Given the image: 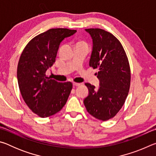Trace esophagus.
<instances>
[{"label": "esophagus", "mask_w": 156, "mask_h": 156, "mask_svg": "<svg viewBox=\"0 0 156 156\" xmlns=\"http://www.w3.org/2000/svg\"><path fill=\"white\" fill-rule=\"evenodd\" d=\"M80 83H73V85L74 86V87H78V86H79L80 85Z\"/></svg>", "instance_id": "obj_1"}]
</instances>
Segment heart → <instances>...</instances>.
Returning a JSON list of instances; mask_svg holds the SVG:
<instances>
[{"mask_svg":"<svg viewBox=\"0 0 156 156\" xmlns=\"http://www.w3.org/2000/svg\"><path fill=\"white\" fill-rule=\"evenodd\" d=\"M85 44L84 43H79L78 44Z\"/></svg>","mask_w":156,"mask_h":156,"instance_id":"b5f03b06","label":"heart"}]
</instances>
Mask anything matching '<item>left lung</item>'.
Listing matches in <instances>:
<instances>
[{"instance_id": "left-lung-1", "label": "left lung", "mask_w": 156, "mask_h": 156, "mask_svg": "<svg viewBox=\"0 0 156 156\" xmlns=\"http://www.w3.org/2000/svg\"><path fill=\"white\" fill-rule=\"evenodd\" d=\"M93 42L89 66L96 73L99 88L85 83L89 95L84 105L89 113L106 121L114 117L125 103L130 87L131 72L123 47L115 37L102 29H86Z\"/></svg>"}]
</instances>
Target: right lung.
<instances>
[{
    "label": "right lung",
    "instance_id": "add662e5",
    "mask_svg": "<svg viewBox=\"0 0 156 156\" xmlns=\"http://www.w3.org/2000/svg\"><path fill=\"white\" fill-rule=\"evenodd\" d=\"M76 32L50 29L34 37L21 54L17 68L20 94L29 108L41 118L60 112L72 91L71 82L59 83L47 77L46 72L54 63L61 42Z\"/></svg>",
    "mask_w": 156,
    "mask_h": 156
}]
</instances>
